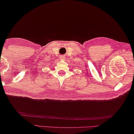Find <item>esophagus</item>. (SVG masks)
I'll return each mask as SVG.
<instances>
[{"mask_svg": "<svg viewBox=\"0 0 134 134\" xmlns=\"http://www.w3.org/2000/svg\"><path fill=\"white\" fill-rule=\"evenodd\" d=\"M59 58H60V60H65V56H64L63 55L60 56Z\"/></svg>", "mask_w": 134, "mask_h": 134, "instance_id": "34e87169", "label": "esophagus"}]
</instances>
